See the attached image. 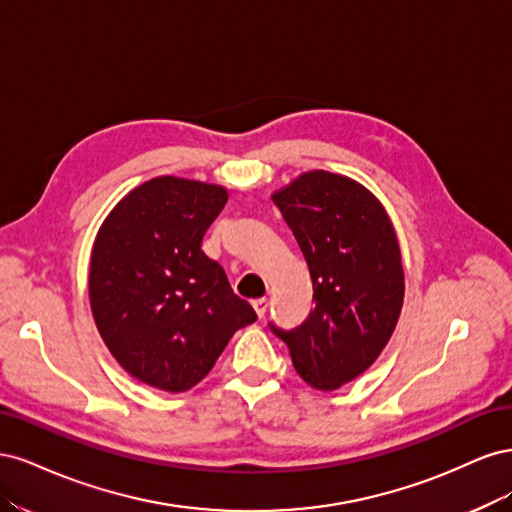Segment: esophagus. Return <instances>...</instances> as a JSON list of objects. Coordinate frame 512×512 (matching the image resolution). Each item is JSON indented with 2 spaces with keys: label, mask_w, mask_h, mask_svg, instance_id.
Wrapping results in <instances>:
<instances>
[{
  "label": "esophagus",
  "mask_w": 512,
  "mask_h": 512,
  "mask_svg": "<svg viewBox=\"0 0 512 512\" xmlns=\"http://www.w3.org/2000/svg\"><path fill=\"white\" fill-rule=\"evenodd\" d=\"M252 305H254L256 316H258V318H265L267 309H269V301H267V299H256V301H252Z\"/></svg>",
  "instance_id": "obj_1"
}]
</instances>
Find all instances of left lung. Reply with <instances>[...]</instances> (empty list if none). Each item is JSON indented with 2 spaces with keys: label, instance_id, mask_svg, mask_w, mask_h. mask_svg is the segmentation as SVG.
<instances>
[{
  "label": "left lung",
  "instance_id": "8db88e82",
  "mask_svg": "<svg viewBox=\"0 0 512 512\" xmlns=\"http://www.w3.org/2000/svg\"><path fill=\"white\" fill-rule=\"evenodd\" d=\"M314 284L316 307L284 339L297 374L318 391L359 378L389 344L404 305V265L389 213L365 185L309 170L273 192Z\"/></svg>",
  "mask_w": 512,
  "mask_h": 512
}]
</instances>
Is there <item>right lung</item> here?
<instances>
[{"label":"right lung","instance_id":"right-lung-1","mask_svg":"<svg viewBox=\"0 0 512 512\" xmlns=\"http://www.w3.org/2000/svg\"><path fill=\"white\" fill-rule=\"evenodd\" d=\"M228 200L222 185L164 175L123 196L89 262V303L117 363L153 389L203 380L230 337L256 320L200 243Z\"/></svg>","mask_w":512,"mask_h":512}]
</instances>
